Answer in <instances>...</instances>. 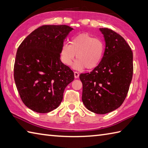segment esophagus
Instances as JSON below:
<instances>
[{
	"label": "esophagus",
	"instance_id": "34e87169",
	"mask_svg": "<svg viewBox=\"0 0 148 148\" xmlns=\"http://www.w3.org/2000/svg\"><path fill=\"white\" fill-rule=\"evenodd\" d=\"M74 77L75 78H78V77H79V74H78V72H77V71L74 72Z\"/></svg>",
	"mask_w": 148,
	"mask_h": 148
}]
</instances>
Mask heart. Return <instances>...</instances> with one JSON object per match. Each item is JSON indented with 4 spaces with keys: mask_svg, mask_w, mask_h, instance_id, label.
<instances>
[{
    "mask_svg": "<svg viewBox=\"0 0 148 148\" xmlns=\"http://www.w3.org/2000/svg\"><path fill=\"white\" fill-rule=\"evenodd\" d=\"M105 52L103 41L87 33L78 34L71 38L70 45L64 43L61 49V61L71 66L77 55L73 67L78 70H92L100 64Z\"/></svg>",
    "mask_w": 148,
    "mask_h": 148,
    "instance_id": "1",
    "label": "heart"
}]
</instances>
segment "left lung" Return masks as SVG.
<instances>
[{"label": "left lung", "mask_w": 148, "mask_h": 148, "mask_svg": "<svg viewBox=\"0 0 148 148\" xmlns=\"http://www.w3.org/2000/svg\"><path fill=\"white\" fill-rule=\"evenodd\" d=\"M105 42L102 61L91 72L80 75L82 99L89 110L105 114L122 105L133 75V53L121 36L99 28Z\"/></svg>", "instance_id": "1"}]
</instances>
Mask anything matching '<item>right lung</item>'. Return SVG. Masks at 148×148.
Returning a JSON list of instances; mask_svg holds the SVG:
<instances>
[{
    "mask_svg": "<svg viewBox=\"0 0 148 148\" xmlns=\"http://www.w3.org/2000/svg\"><path fill=\"white\" fill-rule=\"evenodd\" d=\"M73 29L66 25H43L20 44L14 78L23 103L38 113L59 106L66 87L74 80L73 71L60 59L64 41Z\"/></svg>",
    "mask_w": 148,
    "mask_h": 148,
    "instance_id": "1",
    "label": "right lung"
}]
</instances>
